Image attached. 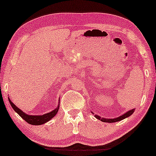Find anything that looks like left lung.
Returning a JSON list of instances; mask_svg holds the SVG:
<instances>
[{"instance_id": "1", "label": "left lung", "mask_w": 156, "mask_h": 156, "mask_svg": "<svg viewBox=\"0 0 156 156\" xmlns=\"http://www.w3.org/2000/svg\"><path fill=\"white\" fill-rule=\"evenodd\" d=\"M134 111H135V108H133V109L131 110H129L127 112L124 113V114L121 115V116L117 117V118H114V119H106V118H102V117L98 116V115L95 114L94 116L97 118V119H99V120H101V121H103V122H107V123H114V122H117V121H120L121 120H123V119H124L126 118H128V117H129L131 115L133 114V113L134 112ZM92 113V114H94V113L91 112Z\"/></svg>"}]
</instances>
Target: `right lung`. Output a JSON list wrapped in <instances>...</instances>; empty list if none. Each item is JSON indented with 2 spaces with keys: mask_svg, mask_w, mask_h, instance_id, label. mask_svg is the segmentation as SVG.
<instances>
[{
  "mask_svg": "<svg viewBox=\"0 0 156 156\" xmlns=\"http://www.w3.org/2000/svg\"><path fill=\"white\" fill-rule=\"evenodd\" d=\"M8 100H9V102L11 105L12 108H13V110L16 112L17 114H18L19 116H20L21 118L30 124L32 125H35V126H39L44 124L48 122V121H50L53 117H54L55 115L57 114V113L58 112L59 108V101L60 100L59 99L58 102V106H57V108H55L54 110L52 111V112L48 113V114H44L43 115H29L25 114V112H23L22 110L20 109L18 106H16L15 104L12 103V102L10 101V98H8Z\"/></svg>",
  "mask_w": 156,
  "mask_h": 156,
  "instance_id": "obj_1",
  "label": "right lung"
}]
</instances>
